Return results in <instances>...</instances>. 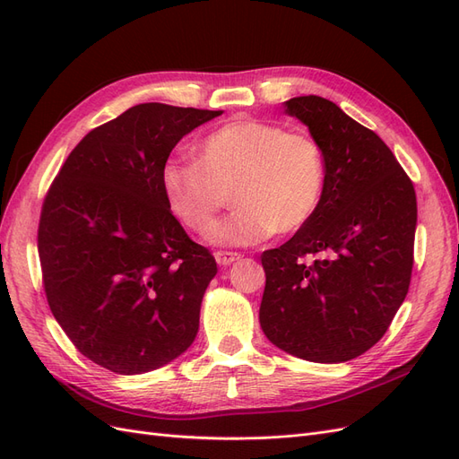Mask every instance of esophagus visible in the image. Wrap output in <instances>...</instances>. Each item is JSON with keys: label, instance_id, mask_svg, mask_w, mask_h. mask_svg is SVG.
<instances>
[{"label": "esophagus", "instance_id": "34e87169", "mask_svg": "<svg viewBox=\"0 0 459 459\" xmlns=\"http://www.w3.org/2000/svg\"><path fill=\"white\" fill-rule=\"evenodd\" d=\"M214 258H216L220 266H230V264L238 262L241 258V255L239 253H230V251H218V253H214Z\"/></svg>", "mask_w": 459, "mask_h": 459}]
</instances>
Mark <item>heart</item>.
<instances>
[{"label":"heart","mask_w":459,"mask_h":459,"mask_svg":"<svg viewBox=\"0 0 459 459\" xmlns=\"http://www.w3.org/2000/svg\"><path fill=\"white\" fill-rule=\"evenodd\" d=\"M325 155L316 137L266 120H233L197 145V160L164 162L160 184L172 214L204 233L234 191L240 208L219 222L216 245H255L297 231L317 212L325 191Z\"/></svg>","instance_id":"b5f03b06"}]
</instances>
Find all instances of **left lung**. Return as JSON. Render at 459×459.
Segmentation results:
<instances>
[{
  "label": "left lung",
  "mask_w": 459,
  "mask_h": 459,
  "mask_svg": "<svg viewBox=\"0 0 459 459\" xmlns=\"http://www.w3.org/2000/svg\"><path fill=\"white\" fill-rule=\"evenodd\" d=\"M285 113L322 145L327 179L308 224L260 256V327L297 358L349 362L385 335L408 295L418 201L393 151L333 101L293 97Z\"/></svg>",
  "instance_id": "1"
}]
</instances>
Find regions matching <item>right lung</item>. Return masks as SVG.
<instances>
[{"instance_id":"right-lung-1","label":"right lung","mask_w":459,"mask_h":459,"mask_svg":"<svg viewBox=\"0 0 459 459\" xmlns=\"http://www.w3.org/2000/svg\"><path fill=\"white\" fill-rule=\"evenodd\" d=\"M220 115L135 105L91 130L48 191L38 253L49 308L108 371L162 368L197 337L216 260L170 212L160 172L184 135Z\"/></svg>"}]
</instances>
